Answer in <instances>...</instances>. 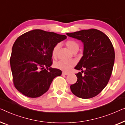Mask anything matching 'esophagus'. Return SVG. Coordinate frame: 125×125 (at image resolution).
I'll list each match as a JSON object with an SVG mask.
<instances>
[{"instance_id": "esophagus-1", "label": "esophagus", "mask_w": 125, "mask_h": 125, "mask_svg": "<svg viewBox=\"0 0 125 125\" xmlns=\"http://www.w3.org/2000/svg\"><path fill=\"white\" fill-rule=\"evenodd\" d=\"M69 74V73H67V72H64V71H63L62 72V75H67Z\"/></svg>"}]
</instances>
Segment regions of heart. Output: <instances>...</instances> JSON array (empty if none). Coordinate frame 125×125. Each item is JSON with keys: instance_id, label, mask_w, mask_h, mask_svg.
<instances>
[{"instance_id": "heart-1", "label": "heart", "mask_w": 125, "mask_h": 125, "mask_svg": "<svg viewBox=\"0 0 125 125\" xmlns=\"http://www.w3.org/2000/svg\"><path fill=\"white\" fill-rule=\"evenodd\" d=\"M65 45L67 47V49L71 52L72 53H74L75 52H78L79 48V44L76 41L73 40H68L65 42ZM59 48V45L57 44L53 47L52 50V57L55 58L57 55L58 51ZM76 63L73 60H71L68 61H59L55 63V67L58 69L62 70L64 71H69L73 66H75Z\"/></svg>"}]
</instances>
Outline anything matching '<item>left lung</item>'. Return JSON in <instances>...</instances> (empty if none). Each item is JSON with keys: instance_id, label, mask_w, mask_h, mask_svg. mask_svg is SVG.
I'll return each instance as SVG.
<instances>
[{"instance_id": "1", "label": "left lung", "mask_w": 125, "mask_h": 125, "mask_svg": "<svg viewBox=\"0 0 125 125\" xmlns=\"http://www.w3.org/2000/svg\"><path fill=\"white\" fill-rule=\"evenodd\" d=\"M66 34L84 44L83 56L75 67L82 73L75 74L78 79L70 86L71 92L84 99L94 97L106 87L111 76L115 58L113 46L106 34L96 29Z\"/></svg>"}]
</instances>
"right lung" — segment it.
Listing matches in <instances>:
<instances>
[{
    "label": "right lung",
    "mask_w": 125,
    "mask_h": 125,
    "mask_svg": "<svg viewBox=\"0 0 125 125\" xmlns=\"http://www.w3.org/2000/svg\"><path fill=\"white\" fill-rule=\"evenodd\" d=\"M65 35L34 29L21 35L13 43L10 58L16 88L27 97L36 98L46 92L61 70L51 67L52 50Z\"/></svg>",
    "instance_id": "add662e5"
}]
</instances>
